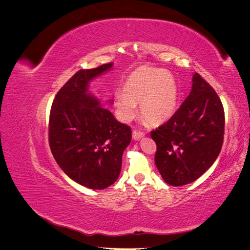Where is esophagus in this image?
<instances>
[{
	"label": "esophagus",
	"instance_id": "34e87169",
	"mask_svg": "<svg viewBox=\"0 0 250 250\" xmlns=\"http://www.w3.org/2000/svg\"><path fill=\"white\" fill-rule=\"evenodd\" d=\"M144 135H145V134H144V132L139 131V130H134V131L132 132V138H133V140H135V141H139V140L143 139Z\"/></svg>",
	"mask_w": 250,
	"mask_h": 250
}]
</instances>
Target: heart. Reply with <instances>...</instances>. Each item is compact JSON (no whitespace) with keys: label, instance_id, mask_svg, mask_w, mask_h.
Listing matches in <instances>:
<instances>
[{"label":"heart","instance_id":"heart-1","mask_svg":"<svg viewBox=\"0 0 250 250\" xmlns=\"http://www.w3.org/2000/svg\"><path fill=\"white\" fill-rule=\"evenodd\" d=\"M124 93H117L115 104L120 118L129 121L141 113L151 125H161L174 115L178 102V86L171 74L157 67L143 65L129 74Z\"/></svg>","mask_w":250,"mask_h":250}]
</instances>
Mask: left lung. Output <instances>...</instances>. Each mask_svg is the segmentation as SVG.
<instances>
[{"label": "left lung", "mask_w": 250, "mask_h": 250, "mask_svg": "<svg viewBox=\"0 0 250 250\" xmlns=\"http://www.w3.org/2000/svg\"><path fill=\"white\" fill-rule=\"evenodd\" d=\"M150 134L157 147L156 168L166 183L174 187L193 183L221 151L224 109L220 98L195 73L190 95L168 122Z\"/></svg>", "instance_id": "8db88e82"}]
</instances>
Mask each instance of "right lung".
I'll use <instances>...</instances> for the list:
<instances>
[{"instance_id": "right-lung-1", "label": "right lung", "mask_w": 250, "mask_h": 250, "mask_svg": "<svg viewBox=\"0 0 250 250\" xmlns=\"http://www.w3.org/2000/svg\"><path fill=\"white\" fill-rule=\"evenodd\" d=\"M112 65L74 74L59 89L50 111L53 156L71 179L93 190L106 188L118 179L123 152L131 141L130 127L118 122L88 92L89 82Z\"/></svg>"}]
</instances>
